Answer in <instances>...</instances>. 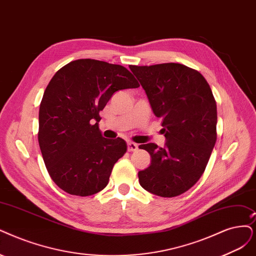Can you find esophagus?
Here are the masks:
<instances>
[{
  "label": "esophagus",
  "instance_id": "obj_1",
  "mask_svg": "<svg viewBox=\"0 0 256 256\" xmlns=\"http://www.w3.org/2000/svg\"><path fill=\"white\" fill-rule=\"evenodd\" d=\"M128 150L130 152H135V150H138V144L135 142H132V141H128Z\"/></svg>",
  "mask_w": 256,
  "mask_h": 256
}]
</instances>
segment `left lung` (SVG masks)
<instances>
[{
    "mask_svg": "<svg viewBox=\"0 0 256 256\" xmlns=\"http://www.w3.org/2000/svg\"><path fill=\"white\" fill-rule=\"evenodd\" d=\"M146 92L155 115L162 119L166 142L139 146L152 157L138 173L148 192L175 197L186 192L204 174L215 146L216 101L204 76L179 63L130 65Z\"/></svg>",
    "mask_w": 256,
    "mask_h": 256,
    "instance_id": "8db88e82",
    "label": "left lung"
}]
</instances>
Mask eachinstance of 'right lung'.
<instances>
[{
  "instance_id": "obj_1",
  "label": "right lung",
  "mask_w": 256,
  "mask_h": 256,
  "mask_svg": "<svg viewBox=\"0 0 256 256\" xmlns=\"http://www.w3.org/2000/svg\"><path fill=\"white\" fill-rule=\"evenodd\" d=\"M139 86L126 68L94 59L72 61L54 74L40 104L38 140L47 172L64 192L90 196L108 186L128 146L101 135L99 112L115 92Z\"/></svg>"
}]
</instances>
